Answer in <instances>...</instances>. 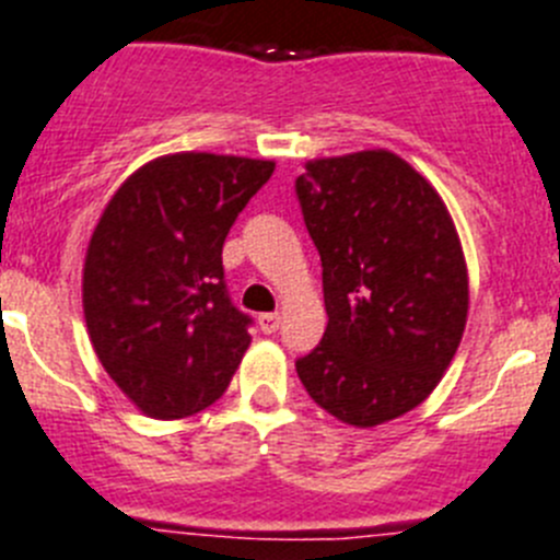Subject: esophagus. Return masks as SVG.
I'll return each instance as SVG.
<instances>
[{"mask_svg": "<svg viewBox=\"0 0 560 560\" xmlns=\"http://www.w3.org/2000/svg\"><path fill=\"white\" fill-rule=\"evenodd\" d=\"M281 324V315H276V312H265V315H259V329L265 331V335H273L276 329H279Z\"/></svg>", "mask_w": 560, "mask_h": 560, "instance_id": "34e87169", "label": "esophagus"}]
</instances>
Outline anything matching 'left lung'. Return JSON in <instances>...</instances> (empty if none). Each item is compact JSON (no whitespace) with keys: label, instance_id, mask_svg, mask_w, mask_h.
I'll return each instance as SVG.
<instances>
[{"label":"left lung","instance_id":"obj_1","mask_svg":"<svg viewBox=\"0 0 560 560\" xmlns=\"http://www.w3.org/2000/svg\"><path fill=\"white\" fill-rule=\"evenodd\" d=\"M324 265V340L295 362L317 407L376 427L418 407L450 368L468 315L455 223L390 150L306 161L295 180Z\"/></svg>","mask_w":560,"mask_h":560}]
</instances>
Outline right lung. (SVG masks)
Instances as JSON below:
<instances>
[{
  "instance_id": "add662e5",
  "label": "right lung",
  "mask_w": 560,
  "mask_h": 560,
  "mask_svg": "<svg viewBox=\"0 0 560 560\" xmlns=\"http://www.w3.org/2000/svg\"><path fill=\"white\" fill-rule=\"evenodd\" d=\"M273 161L173 153L136 170L105 206L83 265L100 362L150 418L220 399L250 346L223 281V243Z\"/></svg>"
}]
</instances>
